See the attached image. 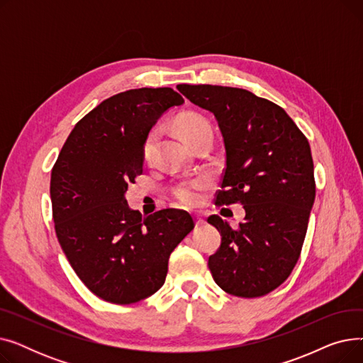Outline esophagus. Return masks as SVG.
<instances>
[{
    "mask_svg": "<svg viewBox=\"0 0 363 363\" xmlns=\"http://www.w3.org/2000/svg\"><path fill=\"white\" fill-rule=\"evenodd\" d=\"M204 223H206V220H204L201 216H199V215H197V216H196V226H197V228H200V226H203Z\"/></svg>",
    "mask_w": 363,
    "mask_h": 363,
    "instance_id": "esophagus-1",
    "label": "esophagus"
}]
</instances>
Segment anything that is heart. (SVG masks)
Instances as JSON below:
<instances>
[{"label":"heart","instance_id":"obj_1","mask_svg":"<svg viewBox=\"0 0 363 363\" xmlns=\"http://www.w3.org/2000/svg\"><path fill=\"white\" fill-rule=\"evenodd\" d=\"M177 128L178 132L181 133V137L188 141L196 133L201 132V130H211V126H208L207 121L203 119L199 114H184L177 122ZM155 141H156V130H151L143 145V155L145 159H148L151 156L152 147H155ZM207 182L203 178L194 179L191 182H186L179 185L175 189V197L185 206H197L201 203L203 200V191L206 188Z\"/></svg>","mask_w":363,"mask_h":363}]
</instances>
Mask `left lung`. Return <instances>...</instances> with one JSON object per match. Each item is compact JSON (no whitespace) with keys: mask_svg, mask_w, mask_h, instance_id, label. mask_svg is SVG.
<instances>
[{"mask_svg":"<svg viewBox=\"0 0 363 363\" xmlns=\"http://www.w3.org/2000/svg\"><path fill=\"white\" fill-rule=\"evenodd\" d=\"M193 104L213 113L226 167L216 204L240 201L237 230L218 215L207 219L222 235L208 269L237 297H260L287 279L306 237L315 201L311 145L275 103L253 92L218 85H178Z\"/></svg>","mask_w":363,"mask_h":363,"instance_id":"1","label":"left lung"}]
</instances>
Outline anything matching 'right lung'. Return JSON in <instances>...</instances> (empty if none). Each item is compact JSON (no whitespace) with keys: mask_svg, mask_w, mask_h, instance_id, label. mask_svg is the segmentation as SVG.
Segmentation results:
<instances>
[{"mask_svg":"<svg viewBox=\"0 0 363 363\" xmlns=\"http://www.w3.org/2000/svg\"><path fill=\"white\" fill-rule=\"evenodd\" d=\"M184 99L172 88L128 89L92 108L72 129L51 170L55 234L73 271L103 300L129 304L164 284L191 215L164 208L143 216L128 206V184L143 174L151 128Z\"/></svg>","mask_w":363,"mask_h":363,"instance_id":"1","label":"right lung"}]
</instances>
